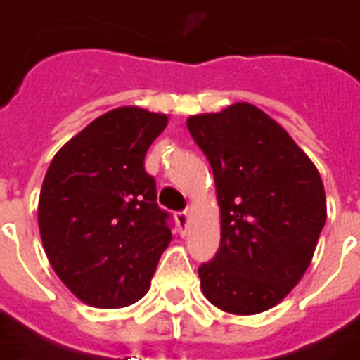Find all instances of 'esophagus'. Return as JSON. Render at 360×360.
I'll return each instance as SVG.
<instances>
[{"label":"esophagus","instance_id":"obj_1","mask_svg":"<svg viewBox=\"0 0 360 360\" xmlns=\"http://www.w3.org/2000/svg\"><path fill=\"white\" fill-rule=\"evenodd\" d=\"M175 222L179 226L181 232H187L188 222H191V212H188V210H181V212H177V214H175Z\"/></svg>","mask_w":360,"mask_h":360}]
</instances>
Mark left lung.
I'll return each mask as SVG.
<instances>
[{
	"mask_svg": "<svg viewBox=\"0 0 360 360\" xmlns=\"http://www.w3.org/2000/svg\"><path fill=\"white\" fill-rule=\"evenodd\" d=\"M187 128L212 165L220 206V250L198 267L202 294L228 314H261L311 263L328 216L320 172L251 103L193 115Z\"/></svg>",
	"mask_w": 360,
	"mask_h": 360,
	"instance_id": "8db88e82",
	"label": "left lung"
}]
</instances>
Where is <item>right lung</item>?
Returning a JSON list of instances; mask_svg holds the SVG:
<instances>
[{
	"mask_svg": "<svg viewBox=\"0 0 360 360\" xmlns=\"http://www.w3.org/2000/svg\"><path fill=\"white\" fill-rule=\"evenodd\" d=\"M167 120L142 107L109 110L68 140L44 175L40 240L58 278L87 306L140 300L172 241L155 181L144 169Z\"/></svg>",
	"mask_w": 360,
	"mask_h": 360,
	"instance_id": "right-lung-1",
	"label": "right lung"
}]
</instances>
